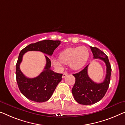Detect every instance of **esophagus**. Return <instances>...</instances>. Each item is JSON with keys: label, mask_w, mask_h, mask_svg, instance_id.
Wrapping results in <instances>:
<instances>
[{"label": "esophagus", "mask_w": 125, "mask_h": 125, "mask_svg": "<svg viewBox=\"0 0 125 125\" xmlns=\"http://www.w3.org/2000/svg\"><path fill=\"white\" fill-rule=\"evenodd\" d=\"M68 75V73H67V72H64V73L62 74V77L63 78H65Z\"/></svg>", "instance_id": "obj_1"}]
</instances>
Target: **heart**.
Wrapping results in <instances>:
<instances>
[{
  "instance_id": "b5f03b06",
  "label": "heart",
  "mask_w": 125,
  "mask_h": 125,
  "mask_svg": "<svg viewBox=\"0 0 125 125\" xmlns=\"http://www.w3.org/2000/svg\"><path fill=\"white\" fill-rule=\"evenodd\" d=\"M89 57V51L84 46L67 48L60 52L59 59H51L54 66L61 68V62L69 65L73 70H78L84 66Z\"/></svg>"
}]
</instances>
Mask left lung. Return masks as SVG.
<instances>
[{
  "instance_id": "obj_1",
  "label": "left lung",
  "mask_w": 125,
  "mask_h": 125,
  "mask_svg": "<svg viewBox=\"0 0 125 125\" xmlns=\"http://www.w3.org/2000/svg\"><path fill=\"white\" fill-rule=\"evenodd\" d=\"M94 59H99L105 63L106 70L105 79L102 83H96L88 75V65L79 72L73 74L75 78V82L72 90L76 102L83 105H91L98 102L107 91L111 81V66L107 56L100 50L90 47Z\"/></svg>"
}]
</instances>
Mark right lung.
<instances>
[{"instance_id":"right-lung-1","label":"right lung","mask_w":125,"mask_h":125,"mask_svg":"<svg viewBox=\"0 0 125 125\" xmlns=\"http://www.w3.org/2000/svg\"><path fill=\"white\" fill-rule=\"evenodd\" d=\"M60 43V41L49 39L39 41L28 45L20 53L16 64V81L21 93L29 100L38 103L44 102L49 100L57 84L61 82L62 74L55 73L51 69V60L48 56H45L46 65L44 70L35 78L26 77L20 69L23 55L28 51H35L51 56Z\"/></svg>"}]
</instances>
